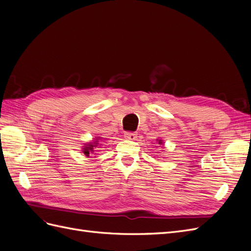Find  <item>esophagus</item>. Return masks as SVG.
<instances>
[{
  "mask_svg": "<svg viewBox=\"0 0 251 251\" xmlns=\"http://www.w3.org/2000/svg\"><path fill=\"white\" fill-rule=\"evenodd\" d=\"M125 138L127 140H136V138H137V134L132 132H126Z\"/></svg>",
  "mask_w": 251,
  "mask_h": 251,
  "instance_id": "1",
  "label": "esophagus"
}]
</instances>
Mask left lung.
Listing matches in <instances>:
<instances>
[{
	"mask_svg": "<svg viewBox=\"0 0 251 251\" xmlns=\"http://www.w3.org/2000/svg\"><path fill=\"white\" fill-rule=\"evenodd\" d=\"M156 141H157V143L159 144V146H163V144H164L163 140H162V139H160V138H158Z\"/></svg>",
	"mask_w": 251,
	"mask_h": 251,
	"instance_id": "obj_1",
	"label": "left lung"
}]
</instances>
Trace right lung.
<instances>
[{
    "mask_svg": "<svg viewBox=\"0 0 251 251\" xmlns=\"http://www.w3.org/2000/svg\"><path fill=\"white\" fill-rule=\"evenodd\" d=\"M102 140H104L102 137H95L92 141L85 143V146H82L81 148V153L85 154V156L90 157V155L94 154V149L97 148L98 146H102Z\"/></svg>",
    "mask_w": 251,
    "mask_h": 251,
    "instance_id": "obj_1",
    "label": "right lung"
}]
</instances>
